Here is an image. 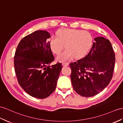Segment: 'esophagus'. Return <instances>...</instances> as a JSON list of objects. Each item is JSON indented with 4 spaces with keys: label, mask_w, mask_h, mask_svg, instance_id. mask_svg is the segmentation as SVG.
Instances as JSON below:
<instances>
[{
    "label": "esophagus",
    "mask_w": 123,
    "mask_h": 123,
    "mask_svg": "<svg viewBox=\"0 0 123 123\" xmlns=\"http://www.w3.org/2000/svg\"><path fill=\"white\" fill-rule=\"evenodd\" d=\"M62 66H63L66 67V66H67L69 65V63H66V62H63V63L62 64Z\"/></svg>",
    "instance_id": "esophagus-1"
}]
</instances>
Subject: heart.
Here are the masks:
<instances>
[{
	"label": "heart",
	"instance_id": "b5f03b06",
	"mask_svg": "<svg viewBox=\"0 0 123 123\" xmlns=\"http://www.w3.org/2000/svg\"><path fill=\"white\" fill-rule=\"evenodd\" d=\"M57 37L53 36L49 39L50 49L59 54L64 47L66 49L57 57L60 62H66L74 56L80 58L88 52L92 46L93 37L90 33L80 30L62 29L57 32Z\"/></svg>",
	"mask_w": 123,
	"mask_h": 123
}]
</instances>
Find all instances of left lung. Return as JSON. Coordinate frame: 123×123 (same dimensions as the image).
<instances>
[{
    "label": "left lung",
    "instance_id": "8db88e82",
    "mask_svg": "<svg viewBox=\"0 0 123 123\" xmlns=\"http://www.w3.org/2000/svg\"><path fill=\"white\" fill-rule=\"evenodd\" d=\"M94 40L88 55L70 64L73 88L84 97H93L102 91L111 80L114 69L115 54L110 41L103 37Z\"/></svg>",
    "mask_w": 123,
    "mask_h": 123
}]
</instances>
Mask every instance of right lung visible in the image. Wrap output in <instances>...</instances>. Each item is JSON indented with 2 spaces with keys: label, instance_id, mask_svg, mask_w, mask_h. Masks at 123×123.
<instances>
[{
  "label": "right lung",
  "instance_id": "obj_1",
  "mask_svg": "<svg viewBox=\"0 0 123 123\" xmlns=\"http://www.w3.org/2000/svg\"><path fill=\"white\" fill-rule=\"evenodd\" d=\"M50 34L38 30L23 37L15 53L14 70L20 86L27 93L45 98L55 91L62 69L61 63L50 66L54 60L47 39Z\"/></svg>",
  "mask_w": 123,
  "mask_h": 123
}]
</instances>
